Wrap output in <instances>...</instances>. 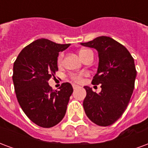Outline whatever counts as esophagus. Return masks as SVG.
Returning a JSON list of instances; mask_svg holds the SVG:
<instances>
[{"label": "esophagus", "mask_w": 148, "mask_h": 148, "mask_svg": "<svg viewBox=\"0 0 148 148\" xmlns=\"http://www.w3.org/2000/svg\"><path fill=\"white\" fill-rule=\"evenodd\" d=\"M72 86H73V88H74V89H76V88H79V86H78V85H73Z\"/></svg>", "instance_id": "1"}]
</instances>
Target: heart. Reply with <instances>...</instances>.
Returning <instances> with one entry per match:
<instances>
[{
    "instance_id": "heart-1",
    "label": "heart",
    "mask_w": 148,
    "mask_h": 148,
    "mask_svg": "<svg viewBox=\"0 0 148 148\" xmlns=\"http://www.w3.org/2000/svg\"><path fill=\"white\" fill-rule=\"evenodd\" d=\"M88 54H92V52L89 51V50H87V49H82L81 51L79 52V56L82 60H84ZM63 53H60L57 59V63L58 65H60L62 63V61H63ZM86 75V74H84V73H81V74H71V79L73 80L74 82H81L82 80L83 79V77Z\"/></svg>"
}]
</instances>
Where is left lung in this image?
<instances>
[{"label":"left lung","instance_id":"left-lung-1","mask_svg":"<svg viewBox=\"0 0 148 148\" xmlns=\"http://www.w3.org/2000/svg\"><path fill=\"white\" fill-rule=\"evenodd\" d=\"M81 45L98 52L99 66L92 83L100 84L102 88L96 93L84 87V110L95 124L108 126L122 115L130 103L136 76L134 60L125 47L110 37L101 36Z\"/></svg>","mask_w":148,"mask_h":148}]
</instances>
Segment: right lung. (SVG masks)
<instances>
[{
    "mask_svg": "<svg viewBox=\"0 0 148 148\" xmlns=\"http://www.w3.org/2000/svg\"><path fill=\"white\" fill-rule=\"evenodd\" d=\"M70 45L38 39L25 47L14 63L12 80L18 103L26 115L40 127L55 126L65 116L72 85L63 83L60 90L54 91L48 82L58 71L59 52Z\"/></svg>",
    "mask_w": 148,
    "mask_h": 148,
    "instance_id": "1",
    "label": "right lung"
}]
</instances>
